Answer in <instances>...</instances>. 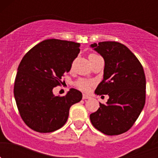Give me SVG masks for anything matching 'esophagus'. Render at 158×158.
Returning <instances> with one entry per match:
<instances>
[{
    "label": "esophagus",
    "instance_id": "34e87169",
    "mask_svg": "<svg viewBox=\"0 0 158 158\" xmlns=\"http://www.w3.org/2000/svg\"><path fill=\"white\" fill-rule=\"evenodd\" d=\"M82 98H83V100H86V99H91V96H89V95H87V94H83V96H82Z\"/></svg>",
    "mask_w": 158,
    "mask_h": 158
}]
</instances>
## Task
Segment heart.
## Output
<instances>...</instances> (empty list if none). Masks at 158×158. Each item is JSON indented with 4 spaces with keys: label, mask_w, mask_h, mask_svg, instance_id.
<instances>
[{
    "label": "heart",
    "mask_w": 158,
    "mask_h": 158,
    "mask_svg": "<svg viewBox=\"0 0 158 158\" xmlns=\"http://www.w3.org/2000/svg\"><path fill=\"white\" fill-rule=\"evenodd\" d=\"M93 56H96V54H90L89 58ZM75 85H76L77 87L80 89V90H81V91L89 92V90L91 89V88L93 86V85H94V82L91 80H88V79H83V78H81V79L77 81Z\"/></svg>",
    "instance_id": "obj_1"
}]
</instances>
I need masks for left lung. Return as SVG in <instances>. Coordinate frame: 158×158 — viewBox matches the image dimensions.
Listing matches in <instances>:
<instances>
[{
  "mask_svg": "<svg viewBox=\"0 0 158 158\" xmlns=\"http://www.w3.org/2000/svg\"><path fill=\"white\" fill-rule=\"evenodd\" d=\"M91 47L104 59V79L95 93L108 95L107 104L90 115L96 129L107 135L125 133L133 126L146 102V77L142 64L125 45L115 41Z\"/></svg>",
  "mask_w": 158,
  "mask_h": 158,
  "instance_id": "1",
  "label": "left lung"
}]
</instances>
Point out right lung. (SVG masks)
I'll list each match as a JSON object with an SVG mask.
<instances>
[{
	"label": "right lung",
	"instance_id": "add662e5",
	"mask_svg": "<svg viewBox=\"0 0 158 158\" xmlns=\"http://www.w3.org/2000/svg\"><path fill=\"white\" fill-rule=\"evenodd\" d=\"M81 44L65 40H47L32 47L22 58L14 83V96L19 115L33 131L50 133L64 126L69 108L82 99L71 89L64 96H55L53 89L62 83Z\"/></svg>",
	"mask_w": 158,
	"mask_h": 158
}]
</instances>
